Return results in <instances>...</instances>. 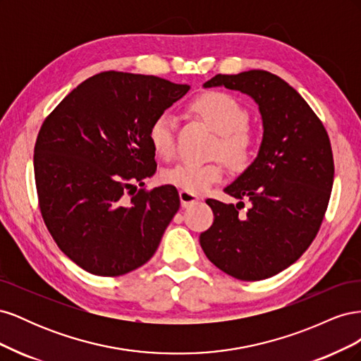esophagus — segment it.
<instances>
[{
	"instance_id": "34e87169",
	"label": "esophagus",
	"mask_w": 361,
	"mask_h": 361,
	"mask_svg": "<svg viewBox=\"0 0 361 361\" xmlns=\"http://www.w3.org/2000/svg\"><path fill=\"white\" fill-rule=\"evenodd\" d=\"M179 197H180V204H182L183 207H188V206H191V204L199 203V200H200L195 194H191V192L183 191V190L179 192Z\"/></svg>"
}]
</instances>
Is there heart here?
<instances>
[{"instance_id":"b5f03b06","label":"heart","mask_w":361,"mask_h":361,"mask_svg":"<svg viewBox=\"0 0 361 361\" xmlns=\"http://www.w3.org/2000/svg\"><path fill=\"white\" fill-rule=\"evenodd\" d=\"M188 110L218 133L220 141L216 145V154L223 155L233 167H243L247 164L253 149V137L245 126L248 113L235 96L226 92L207 90L191 99ZM176 120L169 113H161L150 123L149 141L158 157L173 158L176 152ZM224 174L226 169L221 161L180 162L164 171L162 179L183 191L202 194L214 183L220 182Z\"/></svg>"}]
</instances>
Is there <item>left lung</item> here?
I'll use <instances>...</instances> for the list:
<instances>
[{"instance_id":"1","label":"left lung","mask_w":361,"mask_h":361,"mask_svg":"<svg viewBox=\"0 0 361 361\" xmlns=\"http://www.w3.org/2000/svg\"><path fill=\"white\" fill-rule=\"evenodd\" d=\"M204 87L224 85L259 105L264 138L256 159L224 192L244 202L206 203L214 223L200 235L206 257L226 274L256 281L297 262L319 232L330 202L334 161L329 134L300 93L267 71L218 73Z\"/></svg>"}]
</instances>
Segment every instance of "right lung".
<instances>
[{"label":"right lung","mask_w":361,"mask_h":361,"mask_svg":"<svg viewBox=\"0 0 361 361\" xmlns=\"http://www.w3.org/2000/svg\"><path fill=\"white\" fill-rule=\"evenodd\" d=\"M188 90L154 75L101 72L43 122L35 146L43 221L90 274L117 277L145 265L178 212L173 185H137L157 171L150 123Z\"/></svg>","instance_id":"1"}]
</instances>
